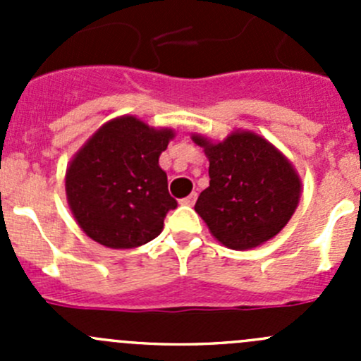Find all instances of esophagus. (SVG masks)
I'll use <instances>...</instances> for the list:
<instances>
[{
  "label": "esophagus",
  "mask_w": 361,
  "mask_h": 361,
  "mask_svg": "<svg viewBox=\"0 0 361 361\" xmlns=\"http://www.w3.org/2000/svg\"><path fill=\"white\" fill-rule=\"evenodd\" d=\"M195 199H197V194H195V192H192L190 195H188V197H185V199H181V204H183V206H194L195 204Z\"/></svg>",
  "instance_id": "1"
}]
</instances>
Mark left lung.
Instances as JSON below:
<instances>
[{
	"mask_svg": "<svg viewBox=\"0 0 361 361\" xmlns=\"http://www.w3.org/2000/svg\"><path fill=\"white\" fill-rule=\"evenodd\" d=\"M209 160V187L195 211L216 241L251 250L283 231L300 201V178L288 159L265 137L234 130L220 143L192 136Z\"/></svg>",
	"mask_w": 361,
	"mask_h": 361,
	"instance_id": "left-lung-1",
	"label": "left lung"
}]
</instances>
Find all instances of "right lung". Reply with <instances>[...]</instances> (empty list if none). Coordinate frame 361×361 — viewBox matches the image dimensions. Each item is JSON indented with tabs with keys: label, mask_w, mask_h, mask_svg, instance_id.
Instances as JSON below:
<instances>
[{
	"label": "right lung",
	"mask_w": 361,
	"mask_h": 361,
	"mask_svg": "<svg viewBox=\"0 0 361 361\" xmlns=\"http://www.w3.org/2000/svg\"><path fill=\"white\" fill-rule=\"evenodd\" d=\"M173 129H154L118 116L96 130L66 171V197L80 228L99 245L127 250L147 245L178 202L167 190L159 157Z\"/></svg>",
	"instance_id": "obj_1"
}]
</instances>
